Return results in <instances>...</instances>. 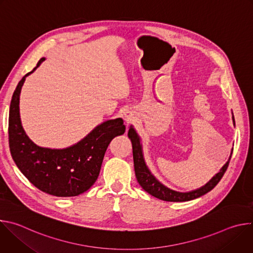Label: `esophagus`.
Returning <instances> with one entry per match:
<instances>
[{
	"label": "esophagus",
	"instance_id": "esophagus-1",
	"mask_svg": "<svg viewBox=\"0 0 253 253\" xmlns=\"http://www.w3.org/2000/svg\"><path fill=\"white\" fill-rule=\"evenodd\" d=\"M124 120L127 122V123H131L132 121H134V116L131 112H125L124 113Z\"/></svg>",
	"mask_w": 253,
	"mask_h": 253
}]
</instances>
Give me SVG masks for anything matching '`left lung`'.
I'll return each instance as SVG.
<instances>
[{
	"label": "left lung",
	"mask_w": 253,
	"mask_h": 253,
	"mask_svg": "<svg viewBox=\"0 0 253 253\" xmlns=\"http://www.w3.org/2000/svg\"><path fill=\"white\" fill-rule=\"evenodd\" d=\"M233 122H234V118H233ZM128 137L130 138V140L132 142L134 169H135V175H136L138 183L146 192H148L152 196L159 198L161 200H164V201H170V202L189 201V200L198 198V197L206 194L207 192L211 191L216 185L218 184V182L223 177L224 173L226 172V170L228 168V165H229V162L231 159V156H230L228 162L221 168L220 172L216 174L205 186L201 187L200 189L191 191V192L181 193V192H177V191H174V190H171V189L165 187L151 174V172L147 168V166L143 159L140 139L132 127L129 129Z\"/></svg>",
	"instance_id": "left-lung-1"
}]
</instances>
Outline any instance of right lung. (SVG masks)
Wrapping results in <instances>:
<instances>
[{
  "label": "right lung",
  "instance_id": "add662e5",
  "mask_svg": "<svg viewBox=\"0 0 253 253\" xmlns=\"http://www.w3.org/2000/svg\"><path fill=\"white\" fill-rule=\"evenodd\" d=\"M44 60L22 78L13 94L8 128L10 151L18 168L34 186L58 197L77 196L96 182L108 145L114 137L124 134L125 126L121 118L106 121L65 149L42 148L34 144L22 127L19 100L26 77Z\"/></svg>",
  "mask_w": 253,
  "mask_h": 253
}]
</instances>
